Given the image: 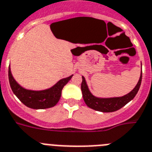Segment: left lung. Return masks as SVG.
<instances>
[{
  "label": "left lung",
  "instance_id": "left-lung-1",
  "mask_svg": "<svg viewBox=\"0 0 152 152\" xmlns=\"http://www.w3.org/2000/svg\"><path fill=\"white\" fill-rule=\"evenodd\" d=\"M142 78V71L140 75L139 81L138 84L134 87V88L130 91L128 94L122 96V97H116V98H98L91 93L87 85L85 78L82 76V82H81V88L82 91V95L84 101L88 107L95 110V111H102V112H113L118 111L125 104L131 102L138 93L140 88Z\"/></svg>",
  "mask_w": 152,
  "mask_h": 152
}]
</instances>
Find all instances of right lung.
Here are the masks:
<instances>
[{"instance_id": "add662e5", "label": "right lung", "mask_w": 152, "mask_h": 152, "mask_svg": "<svg viewBox=\"0 0 152 152\" xmlns=\"http://www.w3.org/2000/svg\"><path fill=\"white\" fill-rule=\"evenodd\" d=\"M72 76L73 75L61 79L54 86L46 90L32 91L20 86L13 77L10 66L8 69L9 82L14 94L24 105L33 109H45L56 105L60 100L64 86L67 85Z\"/></svg>"}]
</instances>
